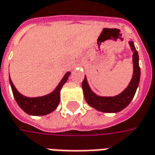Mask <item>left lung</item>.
I'll use <instances>...</instances> for the list:
<instances>
[{
    "label": "left lung",
    "instance_id": "1",
    "mask_svg": "<svg viewBox=\"0 0 155 155\" xmlns=\"http://www.w3.org/2000/svg\"><path fill=\"white\" fill-rule=\"evenodd\" d=\"M129 45L130 49L133 52L132 54V63H133V74L128 86L120 93L115 96H101L94 93L90 89L88 84L87 78L82 83V88L84 91V95L86 102L97 111L102 113H119L128 106L133 99L134 95L137 89L141 70L139 66V56L133 41H129Z\"/></svg>",
    "mask_w": 155,
    "mask_h": 155
}]
</instances>
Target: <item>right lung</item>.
Segmentation results:
<instances>
[{
  "instance_id": "obj_1",
  "label": "right lung",
  "mask_w": 155,
  "mask_h": 155,
  "mask_svg": "<svg viewBox=\"0 0 155 155\" xmlns=\"http://www.w3.org/2000/svg\"><path fill=\"white\" fill-rule=\"evenodd\" d=\"M70 75V71H67L64 75L63 78L61 80V82L59 83V84L57 85V87L51 93L38 97H27L20 94L12 84L10 76H9V83L11 85L15 101H17L19 107L25 113L32 116H43L54 112L57 108L61 100V88L68 80Z\"/></svg>"
}]
</instances>
